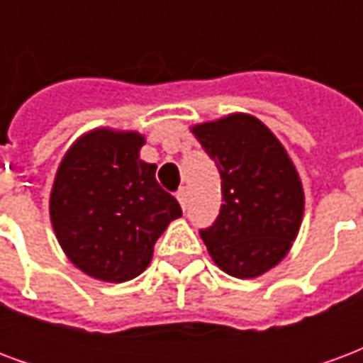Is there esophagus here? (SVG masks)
<instances>
[{"instance_id": "1", "label": "esophagus", "mask_w": 363, "mask_h": 363, "mask_svg": "<svg viewBox=\"0 0 363 363\" xmlns=\"http://www.w3.org/2000/svg\"><path fill=\"white\" fill-rule=\"evenodd\" d=\"M177 198H179V202H181L182 210H186V204H189V190L182 186V189L177 192Z\"/></svg>"}]
</instances>
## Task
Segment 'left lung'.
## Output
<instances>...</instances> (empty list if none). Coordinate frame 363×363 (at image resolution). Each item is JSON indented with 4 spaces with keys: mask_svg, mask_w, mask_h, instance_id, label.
Instances as JSON below:
<instances>
[{
    "mask_svg": "<svg viewBox=\"0 0 363 363\" xmlns=\"http://www.w3.org/2000/svg\"><path fill=\"white\" fill-rule=\"evenodd\" d=\"M221 177L220 213L200 229L213 262L235 278L276 267L303 218V189L281 143L259 118L229 114L192 128Z\"/></svg>",
    "mask_w": 363,
    "mask_h": 363,
    "instance_id": "8db88e82",
    "label": "left lung"
}]
</instances>
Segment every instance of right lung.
I'll return each instance as SVG.
<instances>
[{
  "instance_id": "obj_1",
  "label": "right lung",
  "mask_w": 363,
  "mask_h": 363,
  "mask_svg": "<svg viewBox=\"0 0 363 363\" xmlns=\"http://www.w3.org/2000/svg\"><path fill=\"white\" fill-rule=\"evenodd\" d=\"M135 132L93 130L69 147L50 194V220L75 267L96 280L126 281L150 264L153 245L181 218L177 198L143 163Z\"/></svg>"
}]
</instances>
